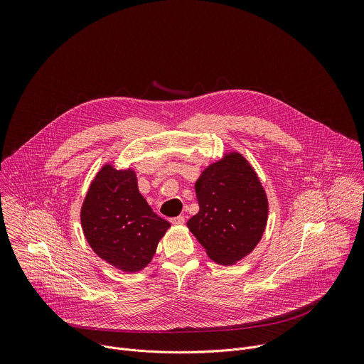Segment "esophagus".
Returning <instances> with one entry per match:
<instances>
[{
	"instance_id": "34e87169",
	"label": "esophagus",
	"mask_w": 364,
	"mask_h": 364,
	"mask_svg": "<svg viewBox=\"0 0 364 364\" xmlns=\"http://www.w3.org/2000/svg\"><path fill=\"white\" fill-rule=\"evenodd\" d=\"M170 222H171L173 225H184L186 219H184V216H177V218H171Z\"/></svg>"
}]
</instances>
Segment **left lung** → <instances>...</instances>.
Returning a JSON list of instances; mask_svg holds the SVG:
<instances>
[{
  "label": "left lung",
  "mask_w": 364,
  "mask_h": 364,
  "mask_svg": "<svg viewBox=\"0 0 364 364\" xmlns=\"http://www.w3.org/2000/svg\"><path fill=\"white\" fill-rule=\"evenodd\" d=\"M196 196L200 210L187 226L215 262L233 265L255 249L267 226L268 198L240 154L207 167Z\"/></svg>",
  "instance_id": "left-lung-1"
}]
</instances>
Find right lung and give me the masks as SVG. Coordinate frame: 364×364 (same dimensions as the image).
I'll use <instances>...</instances> for the list:
<instances>
[{
  "instance_id": "add662e5",
  "label": "right lung",
  "mask_w": 364,
  "mask_h": 364,
  "mask_svg": "<svg viewBox=\"0 0 364 364\" xmlns=\"http://www.w3.org/2000/svg\"><path fill=\"white\" fill-rule=\"evenodd\" d=\"M80 220L93 252L125 272L145 268L170 228L141 196L135 173L112 166L103 167L92 181Z\"/></svg>"
}]
</instances>
